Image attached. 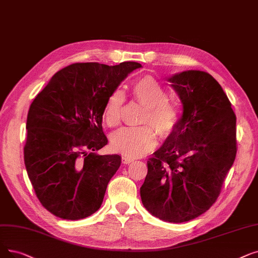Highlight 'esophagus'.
<instances>
[{"label":"esophagus","instance_id":"1","mask_svg":"<svg viewBox=\"0 0 258 258\" xmlns=\"http://www.w3.org/2000/svg\"><path fill=\"white\" fill-rule=\"evenodd\" d=\"M133 161H134V159L130 158V157H126V156H123L122 157V163L123 164H130Z\"/></svg>","mask_w":258,"mask_h":258}]
</instances>
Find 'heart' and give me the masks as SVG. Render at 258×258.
Here are the masks:
<instances>
[{"label":"heart","mask_w":258,"mask_h":258,"mask_svg":"<svg viewBox=\"0 0 258 258\" xmlns=\"http://www.w3.org/2000/svg\"><path fill=\"white\" fill-rule=\"evenodd\" d=\"M132 93L145 106L142 122L154 124L160 136H170L180 120L181 110L178 104L167 100L165 88L152 77H144L133 85ZM123 102L124 96L120 91H115L107 98L103 119L108 126L114 127L120 123ZM157 131L151 124L122 127L111 135V147L130 158H137L156 147Z\"/></svg>","instance_id":"1"}]
</instances>
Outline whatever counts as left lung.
<instances>
[{
	"label": "left lung",
	"instance_id": "8db88e82",
	"mask_svg": "<svg viewBox=\"0 0 258 258\" xmlns=\"http://www.w3.org/2000/svg\"><path fill=\"white\" fill-rule=\"evenodd\" d=\"M182 103L175 131L148 161L140 187L144 208L163 221H189L220 194L236 157V117L210 74L185 71L167 78Z\"/></svg>",
	"mask_w": 258,
	"mask_h": 258
}]
</instances>
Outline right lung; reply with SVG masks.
I'll use <instances>...</instances> for the list:
<instances>
[{"instance_id":"add662e5","label":"right lung","mask_w":258,"mask_h":258,"mask_svg":"<svg viewBox=\"0 0 258 258\" xmlns=\"http://www.w3.org/2000/svg\"><path fill=\"white\" fill-rule=\"evenodd\" d=\"M139 67L137 62L75 63L55 73L32 101L24 162L38 199L54 216L78 220L101 207L121 164L119 155L97 154L107 144L104 104Z\"/></svg>"}]
</instances>
